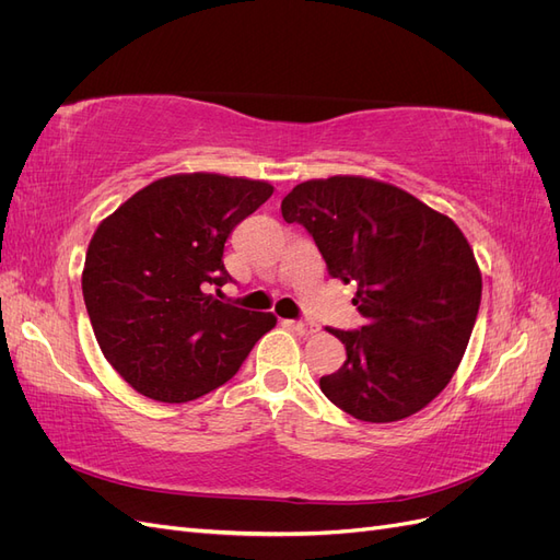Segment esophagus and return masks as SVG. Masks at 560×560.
<instances>
[{"instance_id": "esophagus-1", "label": "esophagus", "mask_w": 560, "mask_h": 560, "mask_svg": "<svg viewBox=\"0 0 560 560\" xmlns=\"http://www.w3.org/2000/svg\"><path fill=\"white\" fill-rule=\"evenodd\" d=\"M284 327L296 331L299 336H313L317 331V327L308 325V322H299V319H284Z\"/></svg>"}]
</instances>
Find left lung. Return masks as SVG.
<instances>
[{
  "label": "left lung",
  "mask_w": 560,
  "mask_h": 560,
  "mask_svg": "<svg viewBox=\"0 0 560 560\" xmlns=\"http://www.w3.org/2000/svg\"><path fill=\"white\" fill-rule=\"evenodd\" d=\"M287 224L306 229L331 278L358 284L366 325L329 329L348 360L319 387L364 422H395L442 393L460 364L481 303V270L446 214L378 179L336 175L296 184Z\"/></svg>",
  "instance_id": "1"
}]
</instances>
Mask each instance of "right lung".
<instances>
[{
  "label": "right lung",
  "instance_id": "1",
  "mask_svg": "<svg viewBox=\"0 0 560 560\" xmlns=\"http://www.w3.org/2000/svg\"><path fill=\"white\" fill-rule=\"evenodd\" d=\"M259 179L173 175L130 196L93 233L81 290L100 350L140 395L182 404L235 376L270 313L213 296L224 243L270 198Z\"/></svg>",
  "mask_w": 560,
  "mask_h": 560
}]
</instances>
